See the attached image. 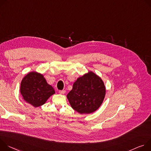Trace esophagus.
<instances>
[{"label":"esophagus","mask_w":151,"mask_h":151,"mask_svg":"<svg viewBox=\"0 0 151 151\" xmlns=\"http://www.w3.org/2000/svg\"><path fill=\"white\" fill-rule=\"evenodd\" d=\"M59 92L60 93V94H64L65 93V90H62V91H59Z\"/></svg>","instance_id":"esophagus-1"}]
</instances>
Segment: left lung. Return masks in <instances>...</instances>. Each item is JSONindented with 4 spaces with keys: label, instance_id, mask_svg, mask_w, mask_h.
I'll list each match as a JSON object with an SVG mask.
<instances>
[{
    "label": "left lung",
    "instance_id": "8db88e82",
    "mask_svg": "<svg viewBox=\"0 0 151 151\" xmlns=\"http://www.w3.org/2000/svg\"><path fill=\"white\" fill-rule=\"evenodd\" d=\"M105 95L103 80L91 71L77 78L67 98L74 110L81 114H88L100 107Z\"/></svg>",
    "mask_w": 151,
    "mask_h": 151
}]
</instances>
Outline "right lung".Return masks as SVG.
<instances>
[{
  "instance_id": "1",
  "label": "right lung",
  "mask_w": 151,
  "mask_h": 151,
  "mask_svg": "<svg viewBox=\"0 0 151 151\" xmlns=\"http://www.w3.org/2000/svg\"><path fill=\"white\" fill-rule=\"evenodd\" d=\"M20 92L24 101L35 107L43 105L55 93L44 76L37 72L29 73L23 78Z\"/></svg>"
}]
</instances>
